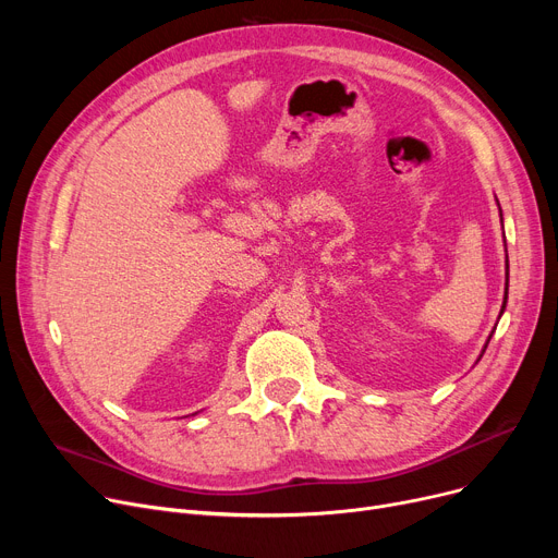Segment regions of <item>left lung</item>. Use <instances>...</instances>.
Here are the masks:
<instances>
[{
	"label": "left lung",
	"mask_w": 558,
	"mask_h": 558,
	"mask_svg": "<svg viewBox=\"0 0 558 558\" xmlns=\"http://www.w3.org/2000/svg\"><path fill=\"white\" fill-rule=\"evenodd\" d=\"M507 289H509V259H507ZM505 307H507V291H505V305H502V312H505ZM500 312V314H502ZM488 345V343H486Z\"/></svg>",
	"instance_id": "obj_1"
}]
</instances>
